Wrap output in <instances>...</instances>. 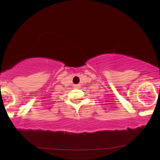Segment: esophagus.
<instances>
[{"mask_svg":"<svg viewBox=\"0 0 160 160\" xmlns=\"http://www.w3.org/2000/svg\"><path fill=\"white\" fill-rule=\"evenodd\" d=\"M75 87H76V88H78V87H79V85H75Z\"/></svg>","mask_w":160,"mask_h":160,"instance_id":"obj_1","label":"esophagus"}]
</instances>
